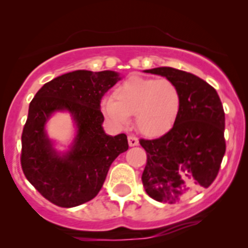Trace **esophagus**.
<instances>
[{
    "label": "esophagus",
    "mask_w": 248,
    "mask_h": 248,
    "mask_svg": "<svg viewBox=\"0 0 248 248\" xmlns=\"http://www.w3.org/2000/svg\"><path fill=\"white\" fill-rule=\"evenodd\" d=\"M128 144H129V147L138 146L139 139L135 138V136H133V135H129V136H128Z\"/></svg>",
    "instance_id": "34e87169"
}]
</instances>
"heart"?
Segmentation results:
<instances>
[{
	"instance_id": "obj_1",
	"label": "heart",
	"mask_w": 248,
	"mask_h": 248,
	"mask_svg": "<svg viewBox=\"0 0 248 248\" xmlns=\"http://www.w3.org/2000/svg\"><path fill=\"white\" fill-rule=\"evenodd\" d=\"M181 107L178 88L168 79L130 77L115 87L112 96L101 100V112L113 124L124 128L135 114L138 129L147 136L170 130Z\"/></svg>"
}]
</instances>
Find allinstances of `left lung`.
Returning <instances> with one entry per match:
<instances>
[{
	"instance_id": "1",
	"label": "left lung",
	"mask_w": 248,
	"mask_h": 248,
	"mask_svg": "<svg viewBox=\"0 0 248 248\" xmlns=\"http://www.w3.org/2000/svg\"><path fill=\"white\" fill-rule=\"evenodd\" d=\"M143 72L166 77L181 94L171 129L156 140H140L147 152L144 190L155 201L175 204L217 177L226 149L223 105L217 91L192 73L167 66Z\"/></svg>"
}]
</instances>
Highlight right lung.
Listing matches in <instances>:
<instances>
[{
	"instance_id": "right-lung-1",
	"label": "right lung",
	"mask_w": 248,
	"mask_h": 248,
	"mask_svg": "<svg viewBox=\"0 0 248 248\" xmlns=\"http://www.w3.org/2000/svg\"><path fill=\"white\" fill-rule=\"evenodd\" d=\"M122 77L115 71L77 70L46 82L30 102L22 134L25 177L51 203L73 207L98 195L113 161L128 149L126 134L105 133L102 95ZM69 112L75 135L65 151L48 138L47 122Z\"/></svg>"
}]
</instances>
